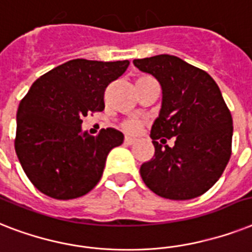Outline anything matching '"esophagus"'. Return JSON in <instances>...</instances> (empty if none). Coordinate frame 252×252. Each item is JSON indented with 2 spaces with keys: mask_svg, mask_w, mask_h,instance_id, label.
<instances>
[{
  "mask_svg": "<svg viewBox=\"0 0 252 252\" xmlns=\"http://www.w3.org/2000/svg\"><path fill=\"white\" fill-rule=\"evenodd\" d=\"M136 142L135 138H130V136H125V144H127V146H131L134 143Z\"/></svg>",
  "mask_w": 252,
  "mask_h": 252,
  "instance_id": "esophagus-1",
  "label": "esophagus"
}]
</instances>
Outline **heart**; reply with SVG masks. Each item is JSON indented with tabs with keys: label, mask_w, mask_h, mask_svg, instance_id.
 Here are the masks:
<instances>
[{
	"label": "heart",
	"mask_w": 252,
	"mask_h": 252,
	"mask_svg": "<svg viewBox=\"0 0 252 252\" xmlns=\"http://www.w3.org/2000/svg\"><path fill=\"white\" fill-rule=\"evenodd\" d=\"M124 127L128 132H136L140 127V122L138 120H128L124 124Z\"/></svg>",
	"instance_id": "1"
}]
</instances>
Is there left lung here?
Masks as SVG:
<instances>
[{"mask_svg": "<svg viewBox=\"0 0 252 252\" xmlns=\"http://www.w3.org/2000/svg\"><path fill=\"white\" fill-rule=\"evenodd\" d=\"M132 63L155 76L162 90L160 113L151 128L155 155L140 166L142 180L162 198L200 196L219 181L231 155L233 120L220 88L209 74L176 56ZM170 137L176 138L175 146L162 147Z\"/></svg>", "mask_w": 252, "mask_h": 252, "instance_id": "1", "label": "left lung"}]
</instances>
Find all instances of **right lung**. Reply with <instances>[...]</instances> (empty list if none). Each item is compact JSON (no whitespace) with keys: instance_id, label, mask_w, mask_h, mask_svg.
<instances>
[{"instance_id":"add662e5","label":"right lung","mask_w":252,"mask_h":252,"mask_svg":"<svg viewBox=\"0 0 252 252\" xmlns=\"http://www.w3.org/2000/svg\"><path fill=\"white\" fill-rule=\"evenodd\" d=\"M130 65L71 60L32 84L17 113L15 152L35 187L50 198L83 196L98 183L108 154L124 134L102 128L96 136L82 130L83 118L104 110V92Z\"/></svg>"}]
</instances>
